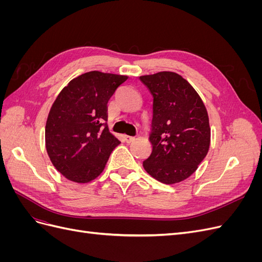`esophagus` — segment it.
I'll return each instance as SVG.
<instances>
[{
  "mask_svg": "<svg viewBox=\"0 0 262 262\" xmlns=\"http://www.w3.org/2000/svg\"><path fill=\"white\" fill-rule=\"evenodd\" d=\"M124 141L126 142V143H131V142L134 141V138L130 137V136H124Z\"/></svg>",
  "mask_w": 262,
  "mask_h": 262,
  "instance_id": "34e87169",
  "label": "esophagus"
}]
</instances>
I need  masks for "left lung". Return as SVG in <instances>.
I'll list each match as a JSON object with an SVG mask.
<instances>
[{
  "mask_svg": "<svg viewBox=\"0 0 262 262\" xmlns=\"http://www.w3.org/2000/svg\"><path fill=\"white\" fill-rule=\"evenodd\" d=\"M140 80L153 96L152 153L143 167L163 184H177L191 176L209 152L207 108L193 87L175 72L164 71Z\"/></svg>",
  "mask_w": 262,
  "mask_h": 262,
  "instance_id": "left-lung-1",
  "label": "left lung"
}]
</instances>
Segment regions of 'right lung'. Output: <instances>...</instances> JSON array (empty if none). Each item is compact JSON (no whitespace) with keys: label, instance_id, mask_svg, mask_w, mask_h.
Segmentation results:
<instances>
[{"label":"right lung","instance_id":"1","mask_svg":"<svg viewBox=\"0 0 262 262\" xmlns=\"http://www.w3.org/2000/svg\"><path fill=\"white\" fill-rule=\"evenodd\" d=\"M126 80L92 71L70 81L55 98L46 123V148L67 179L87 184L97 178L120 144L105 121L108 100Z\"/></svg>","mask_w":262,"mask_h":262}]
</instances>
